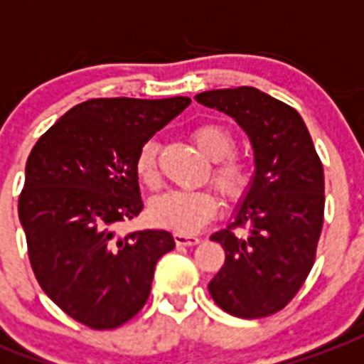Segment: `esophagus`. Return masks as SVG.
<instances>
[{
    "mask_svg": "<svg viewBox=\"0 0 364 364\" xmlns=\"http://www.w3.org/2000/svg\"><path fill=\"white\" fill-rule=\"evenodd\" d=\"M173 239L177 247H195V245L200 243V237L185 235V233H175Z\"/></svg>",
    "mask_w": 364,
    "mask_h": 364,
    "instance_id": "34e87169",
    "label": "esophagus"
}]
</instances>
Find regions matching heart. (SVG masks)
Here are the masks:
<instances>
[{
  "label": "heart",
  "instance_id": "heart-1",
  "mask_svg": "<svg viewBox=\"0 0 364 364\" xmlns=\"http://www.w3.org/2000/svg\"><path fill=\"white\" fill-rule=\"evenodd\" d=\"M191 141L203 152L210 166V183L228 203H239L252 185V164L245 156L235 154V136L220 123H203L191 131ZM160 146L150 139L139 148L134 168L148 187L160 185L158 171ZM218 200L212 191H171L156 196L150 203V220L175 233H196L216 216Z\"/></svg>",
  "mask_w": 364,
  "mask_h": 364
}]
</instances>
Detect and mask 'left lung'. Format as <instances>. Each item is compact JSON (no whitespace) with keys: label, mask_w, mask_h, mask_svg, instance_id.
<instances>
[{"label":"left lung","mask_w":364,"mask_h":364,"mask_svg":"<svg viewBox=\"0 0 364 364\" xmlns=\"http://www.w3.org/2000/svg\"><path fill=\"white\" fill-rule=\"evenodd\" d=\"M247 131L257 173L235 222L210 237L225 262L208 284L216 305L264 318L291 303L316 260L324 225V169L297 109L252 86L196 94ZM247 230V234H237Z\"/></svg>","instance_id":"1"}]
</instances>
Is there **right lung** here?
<instances>
[{
	"mask_svg": "<svg viewBox=\"0 0 364 364\" xmlns=\"http://www.w3.org/2000/svg\"><path fill=\"white\" fill-rule=\"evenodd\" d=\"M191 100L94 98L48 129L26 160L18 196L28 258L48 297L92 330L139 314L156 262L175 249L164 230L115 235L142 210L136 152Z\"/></svg>",
	"mask_w": 364,
	"mask_h": 364,
	"instance_id": "obj_1",
	"label": "right lung"
}]
</instances>
